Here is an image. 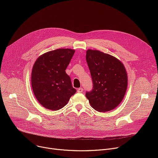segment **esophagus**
Wrapping results in <instances>:
<instances>
[{
  "label": "esophagus",
  "instance_id": "34e87169",
  "mask_svg": "<svg viewBox=\"0 0 158 158\" xmlns=\"http://www.w3.org/2000/svg\"><path fill=\"white\" fill-rule=\"evenodd\" d=\"M82 92H83V89H82V87L77 89V93H82Z\"/></svg>",
  "mask_w": 158,
  "mask_h": 158
}]
</instances>
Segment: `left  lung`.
<instances>
[{
	"mask_svg": "<svg viewBox=\"0 0 158 158\" xmlns=\"http://www.w3.org/2000/svg\"><path fill=\"white\" fill-rule=\"evenodd\" d=\"M86 61L93 87L85 96L95 110L106 112L116 108L123 101L127 87L123 64L114 56L98 50L88 49Z\"/></svg>",
	"mask_w": 158,
	"mask_h": 158,
	"instance_id": "obj_1",
	"label": "left lung"
}]
</instances>
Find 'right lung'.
<instances>
[{"label":"right lung","mask_w":158,"mask_h":158,"mask_svg":"<svg viewBox=\"0 0 158 158\" xmlns=\"http://www.w3.org/2000/svg\"><path fill=\"white\" fill-rule=\"evenodd\" d=\"M75 52L71 49H59L39 56L31 75L34 94L39 102L49 110L64 107L76 90L65 73Z\"/></svg>","instance_id":"obj_1"}]
</instances>
